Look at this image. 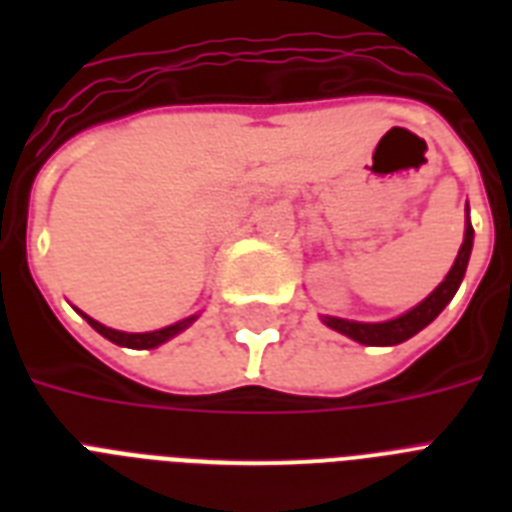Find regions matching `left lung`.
<instances>
[{"label":"left lung","instance_id":"left-lung-1","mask_svg":"<svg viewBox=\"0 0 512 512\" xmlns=\"http://www.w3.org/2000/svg\"><path fill=\"white\" fill-rule=\"evenodd\" d=\"M470 249H473V225H465V241H462L460 255L454 260L452 271L441 284H438L433 292H430L425 300H422L417 308H412L404 316H398L393 321H382V324H361V321H345V319H332V316H324V324L332 329H337L340 335L350 337V340L361 342V345H398V342L409 340L420 329H425L430 321L436 319L438 313L444 311L449 300L454 297L457 287H460L462 276H465V268H468Z\"/></svg>","mask_w":512,"mask_h":512}]
</instances>
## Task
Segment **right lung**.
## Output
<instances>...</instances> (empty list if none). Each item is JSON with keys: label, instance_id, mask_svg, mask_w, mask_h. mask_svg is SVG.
I'll use <instances>...</instances> for the list:
<instances>
[{"label": "right lung", "instance_id": "add662e5", "mask_svg": "<svg viewBox=\"0 0 512 512\" xmlns=\"http://www.w3.org/2000/svg\"><path fill=\"white\" fill-rule=\"evenodd\" d=\"M84 319L90 321V327L95 329V332H100V335L106 337V340L116 342V345H124V348H156V345H162V342H167V340H170V337H175L177 332H183L185 327H191V321L196 319V316H191V319L177 321V324H172V327L159 329V332H146V335H130V332H116V329H108V327H103V324H98V321L90 319V316H84Z\"/></svg>", "mask_w": 512, "mask_h": 512}]
</instances>
